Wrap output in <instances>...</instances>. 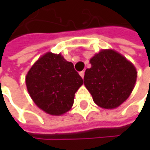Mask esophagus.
Listing matches in <instances>:
<instances>
[{
  "instance_id": "34e87169",
  "label": "esophagus",
  "mask_w": 150,
  "mask_h": 150,
  "mask_svg": "<svg viewBox=\"0 0 150 150\" xmlns=\"http://www.w3.org/2000/svg\"><path fill=\"white\" fill-rule=\"evenodd\" d=\"M84 73H85V72H84V71H82V72H79V74H80V76L82 77V78H84Z\"/></svg>"
}]
</instances>
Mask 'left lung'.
<instances>
[{
  "mask_svg": "<svg viewBox=\"0 0 150 150\" xmlns=\"http://www.w3.org/2000/svg\"><path fill=\"white\" fill-rule=\"evenodd\" d=\"M84 85L97 105L106 109L118 108L131 94L137 71L129 61L112 49L102 50L90 59Z\"/></svg>",
  "mask_w": 150,
  "mask_h": 150,
  "instance_id": "left-lung-1",
  "label": "left lung"
}]
</instances>
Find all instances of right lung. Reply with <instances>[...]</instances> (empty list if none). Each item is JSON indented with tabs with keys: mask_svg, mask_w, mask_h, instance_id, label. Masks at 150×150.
Segmentation results:
<instances>
[{
	"mask_svg": "<svg viewBox=\"0 0 150 150\" xmlns=\"http://www.w3.org/2000/svg\"><path fill=\"white\" fill-rule=\"evenodd\" d=\"M83 83L72 62L52 52L41 57L26 76L27 91L33 102L45 112L56 116L71 109L75 93Z\"/></svg>",
	"mask_w": 150,
	"mask_h": 150,
	"instance_id": "1",
	"label": "right lung"
}]
</instances>
